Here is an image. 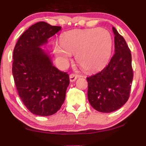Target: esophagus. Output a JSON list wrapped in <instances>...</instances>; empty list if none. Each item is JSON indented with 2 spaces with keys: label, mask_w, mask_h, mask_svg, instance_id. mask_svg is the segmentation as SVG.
<instances>
[{
  "label": "esophagus",
  "mask_w": 146,
  "mask_h": 146,
  "mask_svg": "<svg viewBox=\"0 0 146 146\" xmlns=\"http://www.w3.org/2000/svg\"><path fill=\"white\" fill-rule=\"evenodd\" d=\"M78 78V76L76 74H74V73H72V74L70 75V82H73V81H76Z\"/></svg>",
  "instance_id": "obj_1"
}]
</instances>
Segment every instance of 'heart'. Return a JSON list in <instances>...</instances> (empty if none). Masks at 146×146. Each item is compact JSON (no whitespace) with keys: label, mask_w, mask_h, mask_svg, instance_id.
<instances>
[{"label":"heart","mask_w":146,"mask_h":146,"mask_svg":"<svg viewBox=\"0 0 146 146\" xmlns=\"http://www.w3.org/2000/svg\"><path fill=\"white\" fill-rule=\"evenodd\" d=\"M112 46V36L106 29L73 30L62 35L60 43L54 45L53 50L62 67L68 66L73 54L85 71L94 72L107 64Z\"/></svg>","instance_id":"obj_1"}]
</instances>
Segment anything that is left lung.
<instances>
[{"label": "left lung", "instance_id": "1", "mask_svg": "<svg viewBox=\"0 0 146 146\" xmlns=\"http://www.w3.org/2000/svg\"><path fill=\"white\" fill-rule=\"evenodd\" d=\"M113 32L115 54L103 70L86 78L89 103L102 113L113 112L125 104L133 79L130 49L115 27Z\"/></svg>", "mask_w": 146, "mask_h": 146}]
</instances>
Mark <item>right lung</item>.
Returning a JSON list of instances; mask_svg holds the SVG:
<instances>
[{"label": "right lung", "instance_id": "1", "mask_svg": "<svg viewBox=\"0 0 146 146\" xmlns=\"http://www.w3.org/2000/svg\"><path fill=\"white\" fill-rule=\"evenodd\" d=\"M61 28L45 22H37L21 35L14 47V83L22 102L35 115H52L65 101L69 76L55 68L40 48Z\"/></svg>", "mask_w": 146, "mask_h": 146}]
</instances>
